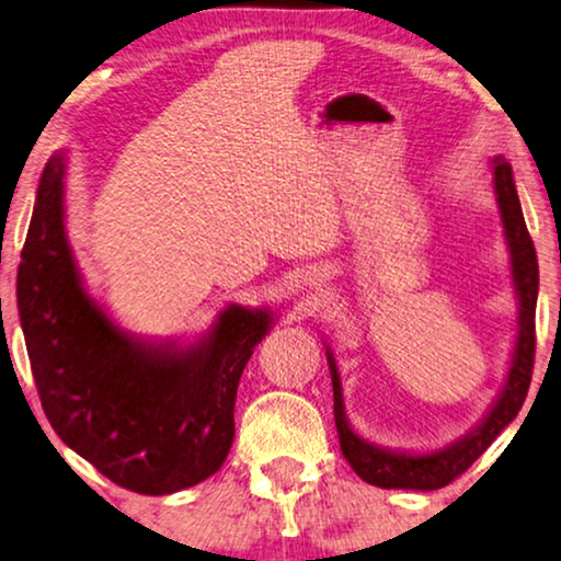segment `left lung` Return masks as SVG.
Here are the masks:
<instances>
[{"label":"left lung","mask_w":561,"mask_h":561,"mask_svg":"<svg viewBox=\"0 0 561 561\" xmlns=\"http://www.w3.org/2000/svg\"><path fill=\"white\" fill-rule=\"evenodd\" d=\"M493 175H495V196L497 206H501V219L505 229V240L511 248V265H513V286H516L518 296V340L516 350H513L511 370L505 378L503 393L482 424L472 428L465 439H459L449 447L432 455H403V451H388L380 447H373L365 439L352 432L344 416V401H342V382L340 373H336L332 352L329 357V373H332L334 386V421L336 434H340L342 455L347 457L352 470L370 485L378 488H403V490H439L449 485L451 480L459 478L490 444L495 436L518 416L520 405L526 401L528 386H531L534 373V355H536V296H539V260H536L534 240L528 234L524 211H520V202L516 194V183H513V171L503 158L493 160Z\"/></svg>","instance_id":"obj_1"}]
</instances>
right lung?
<instances>
[{"label": "right lung", "mask_w": 561, "mask_h": 561, "mask_svg": "<svg viewBox=\"0 0 561 561\" xmlns=\"http://www.w3.org/2000/svg\"><path fill=\"white\" fill-rule=\"evenodd\" d=\"M66 156L45 165L18 271V306L43 411L104 478L168 495L214 474L234 439V398L265 309L227 306L188 350L135 342L87 296L64 225Z\"/></svg>", "instance_id": "obj_1"}]
</instances>
